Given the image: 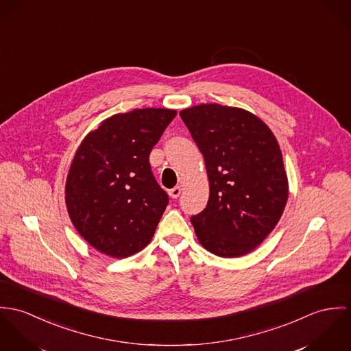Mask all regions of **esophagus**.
<instances>
[{
    "label": "esophagus",
    "instance_id": "34e87169",
    "mask_svg": "<svg viewBox=\"0 0 351 351\" xmlns=\"http://www.w3.org/2000/svg\"><path fill=\"white\" fill-rule=\"evenodd\" d=\"M182 191H183V189H182V186H176V187H173V189H171L169 191H168V194L171 197H173V199H176L179 195L182 194Z\"/></svg>",
    "mask_w": 351,
    "mask_h": 351
}]
</instances>
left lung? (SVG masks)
<instances>
[{"instance_id":"left-lung-1","label":"left lung","mask_w":351,"mask_h":351,"mask_svg":"<svg viewBox=\"0 0 351 351\" xmlns=\"http://www.w3.org/2000/svg\"><path fill=\"white\" fill-rule=\"evenodd\" d=\"M204 157L210 196L191 217L204 249L245 256L272 232L288 199L282 155L272 130L254 114L218 104L182 110Z\"/></svg>"}]
</instances>
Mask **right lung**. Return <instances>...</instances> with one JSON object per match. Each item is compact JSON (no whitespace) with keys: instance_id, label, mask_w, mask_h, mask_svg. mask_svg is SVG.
Returning <instances> with one entry per match:
<instances>
[{"instance_id":"1","label":"right lung","mask_w":351,"mask_h":351,"mask_svg":"<svg viewBox=\"0 0 351 351\" xmlns=\"http://www.w3.org/2000/svg\"><path fill=\"white\" fill-rule=\"evenodd\" d=\"M175 116L169 109H134L108 118L82 141L66 204L75 229L97 250L125 258L151 242L168 195L149 155Z\"/></svg>"}]
</instances>
